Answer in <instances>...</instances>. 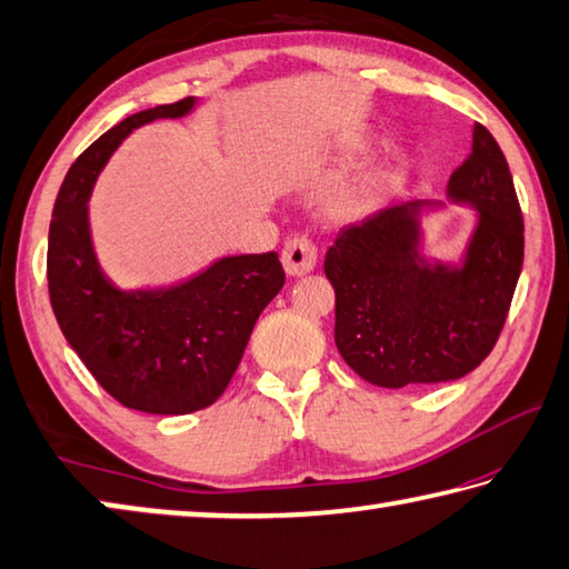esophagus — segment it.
<instances>
[{
  "label": "esophagus",
  "instance_id": "1",
  "mask_svg": "<svg viewBox=\"0 0 569 569\" xmlns=\"http://www.w3.org/2000/svg\"><path fill=\"white\" fill-rule=\"evenodd\" d=\"M316 258H319V250H316V246L306 236H296L288 240L281 253V261L288 276L311 273L316 268Z\"/></svg>",
  "mask_w": 569,
  "mask_h": 569
}]
</instances>
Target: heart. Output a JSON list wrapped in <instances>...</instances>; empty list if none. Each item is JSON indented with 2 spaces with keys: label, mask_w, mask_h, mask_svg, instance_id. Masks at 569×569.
<instances>
[{
  "label": "heart",
  "mask_w": 569,
  "mask_h": 569,
  "mask_svg": "<svg viewBox=\"0 0 569 569\" xmlns=\"http://www.w3.org/2000/svg\"><path fill=\"white\" fill-rule=\"evenodd\" d=\"M356 148H361L359 140L349 142V146H346V150H356ZM377 188H379L377 180H366V182H361L359 188L346 190L343 196H341L339 200H336V210H339V213H343V216L363 213L366 206H369L371 200L377 198Z\"/></svg>",
  "instance_id": "obj_1"
}]
</instances>
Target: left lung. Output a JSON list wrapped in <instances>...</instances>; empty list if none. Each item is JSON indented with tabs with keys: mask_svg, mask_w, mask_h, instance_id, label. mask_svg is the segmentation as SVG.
<instances>
[{
	"mask_svg": "<svg viewBox=\"0 0 569 569\" xmlns=\"http://www.w3.org/2000/svg\"><path fill=\"white\" fill-rule=\"evenodd\" d=\"M447 196L477 208L459 266L419 253L421 210L413 200L346 226L326 253L336 291V349L383 389L467 377L495 349L525 261V223L512 172L485 124L451 172Z\"/></svg>",
	"mask_w": 569,
	"mask_h": 569,
	"instance_id": "1",
	"label": "left lung"
}]
</instances>
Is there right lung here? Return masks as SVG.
I'll list each match as a JSON object with an SVG mask.
<instances>
[{
	"instance_id": "right-lung-1",
	"label": "right lung",
	"mask_w": 569,
	"mask_h": 569,
	"mask_svg": "<svg viewBox=\"0 0 569 569\" xmlns=\"http://www.w3.org/2000/svg\"><path fill=\"white\" fill-rule=\"evenodd\" d=\"M196 98L134 112L92 142L57 192L47 283L67 343L122 407L190 413L213 403L233 379L263 308L286 283L278 253L220 258L170 288L122 291L92 248L88 200L128 134L160 118H182Z\"/></svg>"
}]
</instances>
